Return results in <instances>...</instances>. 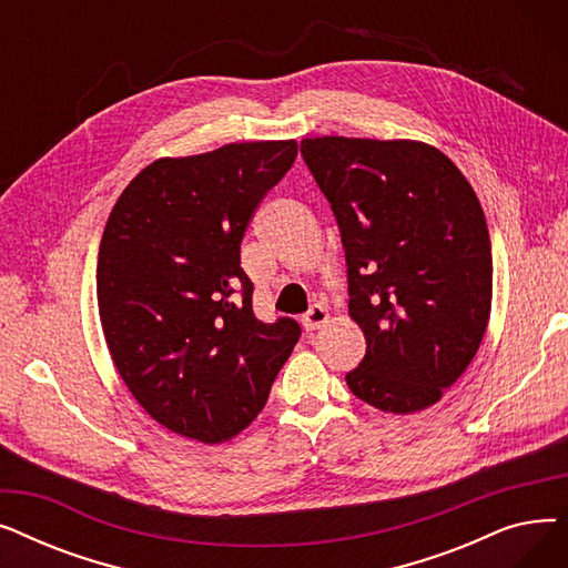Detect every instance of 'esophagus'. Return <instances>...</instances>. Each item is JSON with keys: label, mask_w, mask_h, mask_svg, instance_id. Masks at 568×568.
I'll list each match as a JSON object with an SVG mask.
<instances>
[{"label": "esophagus", "mask_w": 568, "mask_h": 568, "mask_svg": "<svg viewBox=\"0 0 568 568\" xmlns=\"http://www.w3.org/2000/svg\"><path fill=\"white\" fill-rule=\"evenodd\" d=\"M326 320H329V313H326V308L322 304H315L308 308V313L302 317V324L306 332H315L320 329V326L326 324Z\"/></svg>", "instance_id": "esophagus-1"}]
</instances>
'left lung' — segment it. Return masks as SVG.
I'll return each mask as SVG.
<instances>
[{
	"mask_svg": "<svg viewBox=\"0 0 568 568\" xmlns=\"http://www.w3.org/2000/svg\"><path fill=\"white\" fill-rule=\"evenodd\" d=\"M302 156L338 223L347 308L366 336L349 392L394 414L435 405L488 326L493 255L479 200L424 142L313 138Z\"/></svg>",
	"mask_w": 568,
	"mask_h": 568,
	"instance_id": "left-lung-1",
	"label": "left lung"
}]
</instances>
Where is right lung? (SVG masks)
<instances>
[{"label":"right lung","instance_id":"1","mask_svg":"<svg viewBox=\"0 0 568 568\" xmlns=\"http://www.w3.org/2000/svg\"><path fill=\"white\" fill-rule=\"evenodd\" d=\"M296 159V142H239L161 159L119 195L97 266L112 362L144 412L204 444L242 433L302 336L292 317L262 322L242 239L260 200Z\"/></svg>","mask_w":568,"mask_h":568}]
</instances>
